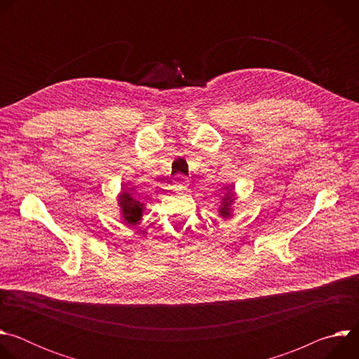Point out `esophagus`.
<instances>
[{
  "instance_id": "obj_1",
  "label": "esophagus",
  "mask_w": 359,
  "mask_h": 359,
  "mask_svg": "<svg viewBox=\"0 0 359 359\" xmlns=\"http://www.w3.org/2000/svg\"><path fill=\"white\" fill-rule=\"evenodd\" d=\"M173 183H175V186L177 187V190H183V189H186V187L189 186V180H187V177L183 176V175L175 176Z\"/></svg>"
}]
</instances>
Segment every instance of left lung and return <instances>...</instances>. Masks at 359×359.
Wrapping results in <instances>:
<instances>
[{"mask_svg":"<svg viewBox=\"0 0 359 359\" xmlns=\"http://www.w3.org/2000/svg\"><path fill=\"white\" fill-rule=\"evenodd\" d=\"M233 196H234V194H233V190H230V191H227L226 196L223 197L224 201H223V208L220 209V215L224 216V217L230 215V208H229V206H230V203H231V200H233Z\"/></svg>","mask_w":359,"mask_h":359,"instance_id":"left-lung-1","label":"left lung"}]
</instances>
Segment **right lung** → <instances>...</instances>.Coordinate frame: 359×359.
I'll use <instances>...</instances> for the list:
<instances>
[{"mask_svg":"<svg viewBox=\"0 0 359 359\" xmlns=\"http://www.w3.org/2000/svg\"><path fill=\"white\" fill-rule=\"evenodd\" d=\"M119 203H121L122 215H123L125 220L129 224H136L142 217L143 204L140 201L135 200L128 191H122V194L119 197Z\"/></svg>","mask_w":359,"mask_h":359,"instance_id":"1","label":"right lung"}]
</instances>
